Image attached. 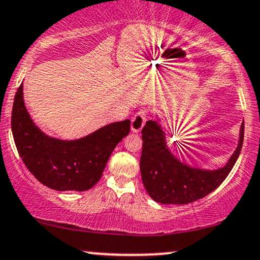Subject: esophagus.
<instances>
[{
  "instance_id": "obj_1",
  "label": "esophagus",
  "mask_w": 260,
  "mask_h": 260,
  "mask_svg": "<svg viewBox=\"0 0 260 260\" xmlns=\"http://www.w3.org/2000/svg\"><path fill=\"white\" fill-rule=\"evenodd\" d=\"M147 120V115L144 110L138 111V113L132 117V124H131V128H132L133 132H140L143 129L144 124H145Z\"/></svg>"
}]
</instances>
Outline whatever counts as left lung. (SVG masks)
Returning <instances> with one entry per match:
<instances>
[{"label":"left lung","instance_id":"8db88e82","mask_svg":"<svg viewBox=\"0 0 260 260\" xmlns=\"http://www.w3.org/2000/svg\"><path fill=\"white\" fill-rule=\"evenodd\" d=\"M160 119L147 121L143 131L140 157L141 180L154 202L166 205L189 204L215 190L234 167L244 143L245 124L240 127L238 147L225 166L218 169H203L182 163L167 145Z\"/></svg>","mask_w":260,"mask_h":260}]
</instances>
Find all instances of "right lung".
Wrapping results in <instances>:
<instances>
[{
	"label": "right lung",
	"mask_w": 260,
	"mask_h": 260,
	"mask_svg": "<svg viewBox=\"0 0 260 260\" xmlns=\"http://www.w3.org/2000/svg\"><path fill=\"white\" fill-rule=\"evenodd\" d=\"M131 121L103 126L86 137L61 140L36 126L25 107L22 84L15 93L12 132L22 162L44 186L83 192L100 181L115 147L129 133Z\"/></svg>",
	"instance_id": "right-lung-1"
}]
</instances>
